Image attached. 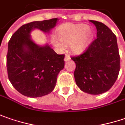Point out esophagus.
I'll use <instances>...</instances> for the list:
<instances>
[{"label":"esophagus","mask_w":125,"mask_h":125,"mask_svg":"<svg viewBox=\"0 0 125 125\" xmlns=\"http://www.w3.org/2000/svg\"><path fill=\"white\" fill-rule=\"evenodd\" d=\"M70 59H71V58L69 57V55H68V54H66V57L64 58V61H65V62H68Z\"/></svg>","instance_id":"esophagus-1"}]
</instances>
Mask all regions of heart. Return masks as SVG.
<instances>
[{
	"label": "heart",
	"mask_w": 125,
	"mask_h": 125,
	"mask_svg": "<svg viewBox=\"0 0 125 125\" xmlns=\"http://www.w3.org/2000/svg\"><path fill=\"white\" fill-rule=\"evenodd\" d=\"M57 33L60 40L52 36V44L59 50H63L64 45H70L71 50L75 54L83 52L90 44L94 35L92 29L84 24L62 25Z\"/></svg>",
	"instance_id": "b5f03b06"
}]
</instances>
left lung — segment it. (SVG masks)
<instances>
[{
    "label": "left lung",
    "instance_id": "8db88e82",
    "mask_svg": "<svg viewBox=\"0 0 125 125\" xmlns=\"http://www.w3.org/2000/svg\"><path fill=\"white\" fill-rule=\"evenodd\" d=\"M96 26V38L81 54L71 57L78 87L90 94H100L115 83L120 68V57L116 35L100 21L90 20Z\"/></svg>",
    "mask_w": 125,
    "mask_h": 125
}]
</instances>
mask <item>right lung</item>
<instances>
[{
	"mask_svg": "<svg viewBox=\"0 0 125 125\" xmlns=\"http://www.w3.org/2000/svg\"><path fill=\"white\" fill-rule=\"evenodd\" d=\"M57 18L32 21L21 26L8 42L7 70L9 80L21 94L41 97L51 93L57 75L64 67V54H58L50 46L41 47L31 39L35 29L48 32Z\"/></svg>",
	"mask_w": 125,
	"mask_h": 125,
	"instance_id": "right-lung-1",
	"label": "right lung"
}]
</instances>
